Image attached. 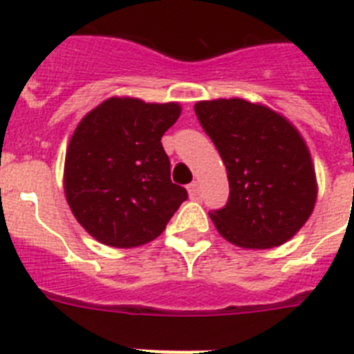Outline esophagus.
<instances>
[{
    "label": "esophagus",
    "instance_id": "esophagus-1",
    "mask_svg": "<svg viewBox=\"0 0 354 354\" xmlns=\"http://www.w3.org/2000/svg\"><path fill=\"white\" fill-rule=\"evenodd\" d=\"M187 192H189V196H192V198H198V196H200V184L196 183V180H193V183L187 186Z\"/></svg>",
    "mask_w": 354,
    "mask_h": 354
}]
</instances>
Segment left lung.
Here are the masks:
<instances>
[{"instance_id": "1", "label": "left lung", "mask_w": 354, "mask_h": 354, "mask_svg": "<svg viewBox=\"0 0 354 354\" xmlns=\"http://www.w3.org/2000/svg\"><path fill=\"white\" fill-rule=\"evenodd\" d=\"M228 175L227 204L211 211L218 232L243 248L289 241L314 211L317 186L305 142L270 108L243 99L195 104Z\"/></svg>"}]
</instances>
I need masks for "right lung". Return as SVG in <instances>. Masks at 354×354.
<instances>
[{
	"mask_svg": "<svg viewBox=\"0 0 354 354\" xmlns=\"http://www.w3.org/2000/svg\"><path fill=\"white\" fill-rule=\"evenodd\" d=\"M180 106L108 99L92 109L72 134L65 158V196L81 227L115 248L156 239L187 200L170 179L161 145Z\"/></svg>",
	"mask_w": 354,
	"mask_h": 354,
	"instance_id": "add662e5",
	"label": "right lung"
}]
</instances>
